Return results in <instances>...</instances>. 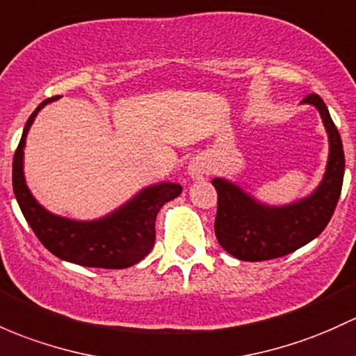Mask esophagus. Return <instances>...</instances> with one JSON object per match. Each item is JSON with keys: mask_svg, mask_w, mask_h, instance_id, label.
<instances>
[{"mask_svg": "<svg viewBox=\"0 0 356 356\" xmlns=\"http://www.w3.org/2000/svg\"><path fill=\"white\" fill-rule=\"evenodd\" d=\"M209 166L204 163V159H193L188 166V173L192 178H202L207 173Z\"/></svg>", "mask_w": 356, "mask_h": 356, "instance_id": "34e87169", "label": "esophagus"}]
</instances>
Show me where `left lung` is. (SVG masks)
I'll return each mask as SVG.
<instances>
[{
  "mask_svg": "<svg viewBox=\"0 0 356 356\" xmlns=\"http://www.w3.org/2000/svg\"><path fill=\"white\" fill-rule=\"evenodd\" d=\"M319 110L330 134V159L323 183L311 197L285 207H266L225 179H212L217 190L216 229L220 246L243 261L280 258L311 243L330 224L345 175V152L338 129L319 95L302 100Z\"/></svg>",
  "mask_w": 356,
  "mask_h": 356,
  "instance_id": "8db88e82",
  "label": "left lung"
}]
</instances>
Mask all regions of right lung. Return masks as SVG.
I'll list each match as a JSON object with an SVG mask.
<instances>
[{"label": "right lung", "mask_w": 356, "mask_h": 356, "mask_svg": "<svg viewBox=\"0 0 356 356\" xmlns=\"http://www.w3.org/2000/svg\"><path fill=\"white\" fill-rule=\"evenodd\" d=\"M47 98L26 120L20 144L13 156V192L22 213L39 241L57 258L91 268L120 270L146 258L156 241V216L166 202L181 193L177 183L149 186L124 207L93 222H78L52 216L29 192L24 177V147L30 125Z\"/></svg>", "instance_id": "1"}]
</instances>
